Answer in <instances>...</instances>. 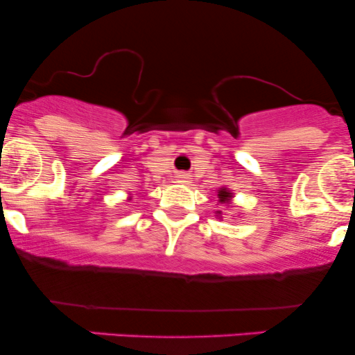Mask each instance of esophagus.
<instances>
[{
  "label": "esophagus",
  "mask_w": 355,
  "mask_h": 355,
  "mask_svg": "<svg viewBox=\"0 0 355 355\" xmlns=\"http://www.w3.org/2000/svg\"><path fill=\"white\" fill-rule=\"evenodd\" d=\"M175 180H177L178 183H187L190 180V177L187 173H178L177 177H175Z\"/></svg>",
  "instance_id": "esophagus-1"
}]
</instances>
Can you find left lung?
Instances as JSON below:
<instances>
[{"label": "left lung", "instance_id": "obj_1", "mask_svg": "<svg viewBox=\"0 0 355 355\" xmlns=\"http://www.w3.org/2000/svg\"><path fill=\"white\" fill-rule=\"evenodd\" d=\"M232 197H234V195H232L227 189H220L218 190V200H220V203H225V205H229V202L232 200ZM217 214L220 215V210L217 211Z\"/></svg>", "mask_w": 355, "mask_h": 355}]
</instances>
